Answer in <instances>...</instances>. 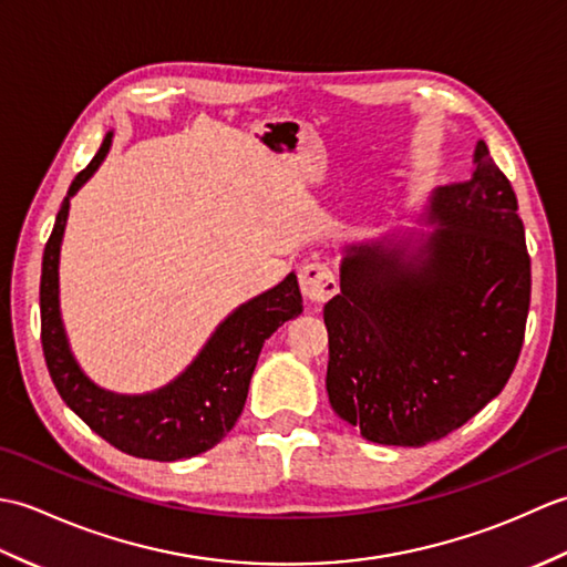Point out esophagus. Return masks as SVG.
<instances>
[{
    "label": "esophagus",
    "mask_w": 567,
    "mask_h": 567,
    "mask_svg": "<svg viewBox=\"0 0 567 567\" xmlns=\"http://www.w3.org/2000/svg\"><path fill=\"white\" fill-rule=\"evenodd\" d=\"M299 287L309 302H327L336 292H339V282H336L333 270L327 262H307L299 270Z\"/></svg>",
    "instance_id": "esophagus-1"
}]
</instances>
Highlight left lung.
I'll use <instances>...</instances> for the list:
<instances>
[{
    "mask_svg": "<svg viewBox=\"0 0 567 567\" xmlns=\"http://www.w3.org/2000/svg\"><path fill=\"white\" fill-rule=\"evenodd\" d=\"M473 175L433 189L419 219L343 246L323 307L333 412L382 445L449 436L504 390L519 360L532 260L509 179L475 143Z\"/></svg>",
    "mask_w": 567,
    "mask_h": 567,
    "instance_id": "1",
    "label": "left lung"
}]
</instances>
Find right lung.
I'll return each instance as SVG.
<instances>
[{"label":"right lung","instance_id":"add662e5","mask_svg":"<svg viewBox=\"0 0 567 567\" xmlns=\"http://www.w3.org/2000/svg\"><path fill=\"white\" fill-rule=\"evenodd\" d=\"M114 131L104 136L92 163L72 179L60 204L41 268V343L48 372L63 402L114 449L148 461L173 463L214 449L244 412L252 370L262 343L285 321L302 315L297 275L248 299L228 315L202 346L197 358L163 388L118 394L100 388L72 353L60 315V246L70 199L97 173L112 148Z\"/></svg>","mask_w":567,"mask_h":567}]
</instances>
